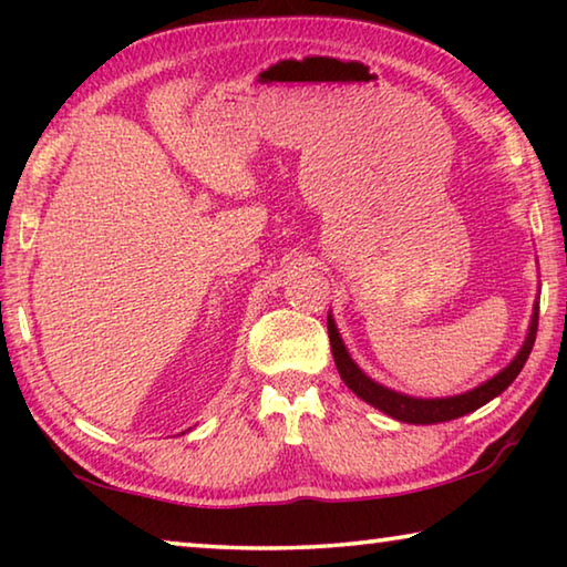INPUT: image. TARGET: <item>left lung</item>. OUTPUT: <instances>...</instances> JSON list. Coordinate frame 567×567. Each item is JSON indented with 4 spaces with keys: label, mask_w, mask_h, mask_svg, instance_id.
I'll list each match as a JSON object with an SVG mask.
<instances>
[{
    "label": "left lung",
    "mask_w": 567,
    "mask_h": 567,
    "mask_svg": "<svg viewBox=\"0 0 567 567\" xmlns=\"http://www.w3.org/2000/svg\"><path fill=\"white\" fill-rule=\"evenodd\" d=\"M328 332H330V344H332V358H334V364H338L340 378L344 385L354 392V395L400 422H410V425H437V422L463 417L467 412L483 408L485 402H491L493 398L501 395V392H505L507 385L520 375L523 364L527 362V358H530V350L535 344L537 300L533 305L530 324H527L523 348L517 350L511 364H505V368L491 380L480 382L477 388L460 392V395H450V398H412V395H405V392L380 385V382H375L370 375H364L360 364L350 358V352L344 348L332 315H328Z\"/></svg>",
    "instance_id": "8db88e82"
}]
</instances>
